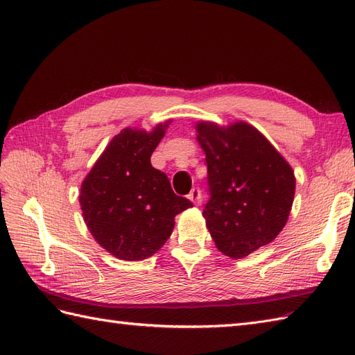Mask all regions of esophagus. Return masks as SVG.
Returning a JSON list of instances; mask_svg holds the SVG:
<instances>
[{
  "label": "esophagus",
  "mask_w": 355,
  "mask_h": 355,
  "mask_svg": "<svg viewBox=\"0 0 355 355\" xmlns=\"http://www.w3.org/2000/svg\"><path fill=\"white\" fill-rule=\"evenodd\" d=\"M187 198H189L195 206H198L200 202H201V192L198 189H192L191 193L187 195Z\"/></svg>",
  "instance_id": "1"
}]
</instances>
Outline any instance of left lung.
I'll return each instance as SVG.
<instances>
[{
  "instance_id": "left-lung-1",
  "label": "left lung",
  "mask_w": 355,
  "mask_h": 355,
  "mask_svg": "<svg viewBox=\"0 0 355 355\" xmlns=\"http://www.w3.org/2000/svg\"><path fill=\"white\" fill-rule=\"evenodd\" d=\"M206 154L210 200L202 210L215 245L232 259L270 244L288 221L296 192L290 163L244 120L195 123Z\"/></svg>"
}]
</instances>
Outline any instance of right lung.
I'll return each instance as SVG.
<instances>
[{
	"instance_id": "obj_1",
	"label": "right lung",
	"mask_w": 355,
	"mask_h": 355,
	"mask_svg": "<svg viewBox=\"0 0 355 355\" xmlns=\"http://www.w3.org/2000/svg\"><path fill=\"white\" fill-rule=\"evenodd\" d=\"M172 120L153 130L128 126L111 139L80 184L82 216L96 243L122 261H143L171 236L192 202L173 193L150 155Z\"/></svg>"
}]
</instances>
